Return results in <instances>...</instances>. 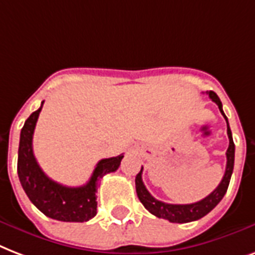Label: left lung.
Returning <instances> with one entry per match:
<instances>
[{"mask_svg": "<svg viewBox=\"0 0 255 255\" xmlns=\"http://www.w3.org/2000/svg\"><path fill=\"white\" fill-rule=\"evenodd\" d=\"M208 94L210 97V100L218 105V109H220V112L226 120V124H228L229 147L228 151H226L228 162H226V170H225L224 178L220 182V185L216 187V190L212 191L208 197H205L198 202L187 203V205H173V203H165L162 201H158V199H155L153 195L150 194L145 185H143V182H142V169L135 177V190H137L138 198L142 202V205L145 206V209H147L153 216L170 221V222H174V224H186V222H191V221H197L206 216L208 213L212 212L213 209L221 202V199L224 198V195L226 194L229 183H230V178H232L233 167H234V151H236V146H234L232 137V130L229 128L228 118H226L224 110H222V102L218 98V96L214 92H208Z\"/></svg>", "mask_w": 255, "mask_h": 255, "instance_id": "left-lung-1", "label": "left lung"}]
</instances>
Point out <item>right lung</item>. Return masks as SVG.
<instances>
[{"instance_id": "obj_1", "label": "right lung", "mask_w": 255, "mask_h": 255, "mask_svg": "<svg viewBox=\"0 0 255 255\" xmlns=\"http://www.w3.org/2000/svg\"><path fill=\"white\" fill-rule=\"evenodd\" d=\"M42 105L43 101L21 129L17 162L19 182L33 205L49 218L64 222L89 221L97 214L96 193L100 179L117 170L124 155L101 159L84 186L69 187L54 182L43 173L33 153V134Z\"/></svg>"}]
</instances>
